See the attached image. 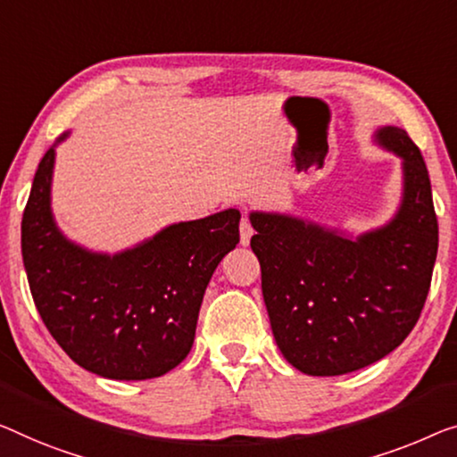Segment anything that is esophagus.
I'll return each mask as SVG.
<instances>
[{
  "label": "esophagus",
  "instance_id": "esophagus-1",
  "mask_svg": "<svg viewBox=\"0 0 457 457\" xmlns=\"http://www.w3.org/2000/svg\"><path fill=\"white\" fill-rule=\"evenodd\" d=\"M252 236H254V228H252L248 217L244 215L242 221H240V242H242V246H248Z\"/></svg>",
  "mask_w": 457,
  "mask_h": 457
}]
</instances>
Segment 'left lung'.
<instances>
[{"label": "left lung", "mask_w": 457, "mask_h": 457, "mask_svg": "<svg viewBox=\"0 0 457 457\" xmlns=\"http://www.w3.org/2000/svg\"><path fill=\"white\" fill-rule=\"evenodd\" d=\"M378 141L404 160V201L386 228L346 240L295 217L250 215L272 335L308 376H343L392 353L431 287L439 226L425 160L404 129L384 127Z\"/></svg>", "instance_id": "obj_1"}]
</instances>
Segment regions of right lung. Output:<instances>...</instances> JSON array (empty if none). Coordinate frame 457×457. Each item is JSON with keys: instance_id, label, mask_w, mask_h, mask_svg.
Returning <instances> with one entry per match:
<instances>
[{"instance_id": "1", "label": "right lung", "mask_w": 457, "mask_h": 457, "mask_svg": "<svg viewBox=\"0 0 457 457\" xmlns=\"http://www.w3.org/2000/svg\"><path fill=\"white\" fill-rule=\"evenodd\" d=\"M54 149L38 163L22 215L30 294L57 345L108 379H152L185 361L209 278L240 242V211L170 226L117 256L67 242L51 215Z\"/></svg>"}]
</instances>
